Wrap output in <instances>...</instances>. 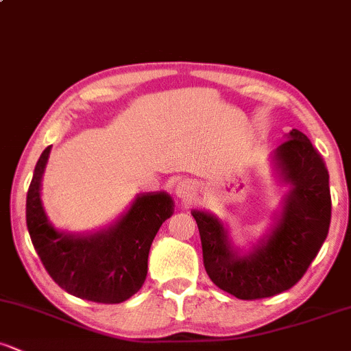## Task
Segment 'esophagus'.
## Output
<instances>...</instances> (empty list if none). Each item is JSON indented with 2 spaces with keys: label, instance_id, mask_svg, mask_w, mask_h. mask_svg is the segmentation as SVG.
Here are the masks:
<instances>
[{
  "label": "esophagus",
  "instance_id": "obj_1",
  "mask_svg": "<svg viewBox=\"0 0 351 351\" xmlns=\"http://www.w3.org/2000/svg\"><path fill=\"white\" fill-rule=\"evenodd\" d=\"M176 195H178L181 199L186 201L195 195V186H193L189 181H180V183L176 184Z\"/></svg>",
  "mask_w": 351,
  "mask_h": 351
}]
</instances>
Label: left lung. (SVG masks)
Returning <instances> with one entry per match:
<instances>
[{"label": "left lung", "instance_id": "8db88e82", "mask_svg": "<svg viewBox=\"0 0 351 351\" xmlns=\"http://www.w3.org/2000/svg\"><path fill=\"white\" fill-rule=\"evenodd\" d=\"M276 167L292 184L272 234L247 256L231 249L223 224L193 211L209 279L241 300H257L289 291L307 272L328 234L332 198L324 158L302 132L293 130L274 153Z\"/></svg>", "mask_w": 351, "mask_h": 351}]
</instances>
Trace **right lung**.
<instances>
[{
    "label": "right lung",
    "instance_id": "1",
    "mask_svg": "<svg viewBox=\"0 0 351 351\" xmlns=\"http://www.w3.org/2000/svg\"><path fill=\"white\" fill-rule=\"evenodd\" d=\"M51 147L36 163L26 198V224L39 259L52 280L71 295L97 304H120L140 291L156 232L173 215L167 193L135 199L115 226L90 236L58 232L41 204V178Z\"/></svg>",
    "mask_w": 351,
    "mask_h": 351
}]
</instances>
